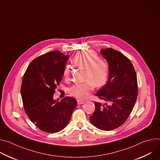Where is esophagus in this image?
Returning <instances> with one entry per match:
<instances>
[{
	"label": "esophagus",
	"instance_id": "esophagus-1",
	"mask_svg": "<svg viewBox=\"0 0 160 160\" xmlns=\"http://www.w3.org/2000/svg\"><path fill=\"white\" fill-rule=\"evenodd\" d=\"M77 103H78V104H82L85 103V101H82V100H77Z\"/></svg>",
	"mask_w": 160,
	"mask_h": 160
}]
</instances>
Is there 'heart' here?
Wrapping results in <instances>:
<instances>
[{"instance_id": "heart-1", "label": "heart", "mask_w": 160, "mask_h": 160, "mask_svg": "<svg viewBox=\"0 0 160 160\" xmlns=\"http://www.w3.org/2000/svg\"><path fill=\"white\" fill-rule=\"evenodd\" d=\"M73 61L77 67L85 70L84 80L87 82L75 84L70 88L69 92L72 96L78 99H84L92 92V85L101 87L106 83L109 73L108 65L99 59V56L94 51L87 50L79 52ZM70 76V68L67 66L63 70V77L68 79Z\"/></svg>"}]
</instances>
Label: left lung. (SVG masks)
<instances>
[{"instance_id": "left-lung-1", "label": "left lung", "mask_w": 160, "mask_h": 160, "mask_svg": "<svg viewBox=\"0 0 160 160\" xmlns=\"http://www.w3.org/2000/svg\"><path fill=\"white\" fill-rule=\"evenodd\" d=\"M108 63L109 78L96 94L108 103L95 102L90 120L102 130H112L123 125L133 108L138 94L137 75L132 63L125 55L112 48L101 49Z\"/></svg>"}]
</instances>
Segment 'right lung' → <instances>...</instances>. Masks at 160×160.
Masks as SVG:
<instances>
[{
  "instance_id": "1",
  "label": "right lung",
  "mask_w": 160,
  "mask_h": 160,
  "mask_svg": "<svg viewBox=\"0 0 160 160\" xmlns=\"http://www.w3.org/2000/svg\"><path fill=\"white\" fill-rule=\"evenodd\" d=\"M69 59L60 51L49 52L34 59L22 77L21 94L30 120L41 130L56 133L69 122L77 101L66 97L60 102L53 99Z\"/></svg>"
}]
</instances>
